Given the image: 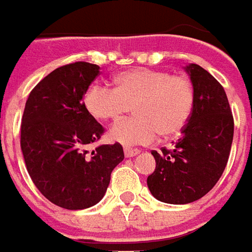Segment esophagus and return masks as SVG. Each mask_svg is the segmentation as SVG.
<instances>
[{
  "mask_svg": "<svg viewBox=\"0 0 252 252\" xmlns=\"http://www.w3.org/2000/svg\"><path fill=\"white\" fill-rule=\"evenodd\" d=\"M140 152L138 150V149H129V148H126L124 149V155H126V157H133V156L139 155Z\"/></svg>",
  "mask_w": 252,
  "mask_h": 252,
  "instance_id": "esophagus-1",
  "label": "esophagus"
}]
</instances>
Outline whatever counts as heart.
Returning <instances> with one entry per match:
<instances>
[{
  "mask_svg": "<svg viewBox=\"0 0 252 252\" xmlns=\"http://www.w3.org/2000/svg\"><path fill=\"white\" fill-rule=\"evenodd\" d=\"M84 106L100 121L120 120L133 107L135 117L113 126L109 136L126 148L140 146L155 142L160 132L172 136L184 129L194 107V87L189 77L167 70L131 68L116 77L114 90L92 84Z\"/></svg>",
  "mask_w": 252,
  "mask_h": 252,
  "instance_id": "heart-1",
  "label": "heart"
}]
</instances>
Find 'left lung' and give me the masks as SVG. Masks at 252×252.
Returning <instances> with one entry per match:
<instances>
[{"label":"left lung","mask_w":252,"mask_h":252,"mask_svg":"<svg viewBox=\"0 0 252 252\" xmlns=\"http://www.w3.org/2000/svg\"><path fill=\"white\" fill-rule=\"evenodd\" d=\"M194 87V107L172 150L152 155L150 193L168 204H188L205 196L220 181L233 140V116L223 87L198 64L186 67Z\"/></svg>","instance_id":"obj_1"}]
</instances>
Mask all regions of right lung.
<instances>
[{"instance_id": "obj_1", "label": "right lung", "mask_w": 252, "mask_h": 252, "mask_svg": "<svg viewBox=\"0 0 252 252\" xmlns=\"http://www.w3.org/2000/svg\"><path fill=\"white\" fill-rule=\"evenodd\" d=\"M99 66L76 62L49 73L26 102L20 148L26 168L42 196L66 210L99 203L114 167L124 160L120 143L87 146L100 139L104 128L87 112L84 95Z\"/></svg>"}]
</instances>
